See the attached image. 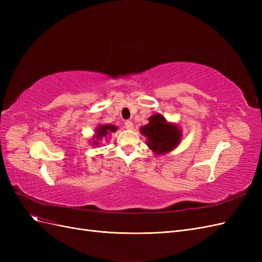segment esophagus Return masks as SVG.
<instances>
[{"label": "esophagus", "mask_w": 262, "mask_h": 262, "mask_svg": "<svg viewBox=\"0 0 262 262\" xmlns=\"http://www.w3.org/2000/svg\"><path fill=\"white\" fill-rule=\"evenodd\" d=\"M124 125H125V128L129 129V130H131V129L133 128V123H132L130 120H126V121L124 122Z\"/></svg>", "instance_id": "1"}]
</instances>
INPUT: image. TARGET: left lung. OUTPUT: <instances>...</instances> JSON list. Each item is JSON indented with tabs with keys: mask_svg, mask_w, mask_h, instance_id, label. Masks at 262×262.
<instances>
[{
	"mask_svg": "<svg viewBox=\"0 0 262 262\" xmlns=\"http://www.w3.org/2000/svg\"><path fill=\"white\" fill-rule=\"evenodd\" d=\"M148 120V124L140 130L147 138V145L153 152L165 154L179 144L181 132L177 125L168 123L160 114L149 117Z\"/></svg>",
	"mask_w": 262,
	"mask_h": 262,
	"instance_id": "1",
	"label": "left lung"
}]
</instances>
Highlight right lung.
I'll return each instance as SVG.
<instances>
[{
  "label": "right lung",
  "mask_w": 262,
  "mask_h": 262,
  "mask_svg": "<svg viewBox=\"0 0 262 262\" xmlns=\"http://www.w3.org/2000/svg\"><path fill=\"white\" fill-rule=\"evenodd\" d=\"M117 130V128L115 125L112 124H104V125H99L97 128L96 134H95V141L94 143L95 145H99L100 141H104L107 137V134L109 132H115Z\"/></svg>",
  "instance_id": "1"
}]
</instances>
